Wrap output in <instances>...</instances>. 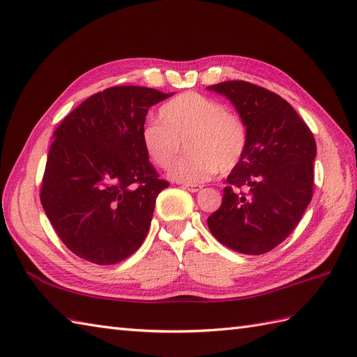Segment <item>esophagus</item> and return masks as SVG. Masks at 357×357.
<instances>
[{
	"instance_id": "34e87169",
	"label": "esophagus",
	"mask_w": 357,
	"mask_h": 357,
	"mask_svg": "<svg viewBox=\"0 0 357 357\" xmlns=\"http://www.w3.org/2000/svg\"><path fill=\"white\" fill-rule=\"evenodd\" d=\"M185 189H188L189 192H198V190H202L203 186L202 185H190V183H185L183 185Z\"/></svg>"
}]
</instances>
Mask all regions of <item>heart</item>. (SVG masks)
<instances>
[{
	"label": "heart",
	"mask_w": 357,
	"mask_h": 357,
	"mask_svg": "<svg viewBox=\"0 0 357 357\" xmlns=\"http://www.w3.org/2000/svg\"><path fill=\"white\" fill-rule=\"evenodd\" d=\"M159 116L160 121L144 126L142 146L155 167L168 169L185 142L188 154L169 172L174 180L203 183L218 171H231L245 153V123L213 98L197 92L181 93L163 104Z\"/></svg>",
	"instance_id": "b5f03b06"
}]
</instances>
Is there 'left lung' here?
<instances>
[{
  "mask_svg": "<svg viewBox=\"0 0 357 357\" xmlns=\"http://www.w3.org/2000/svg\"><path fill=\"white\" fill-rule=\"evenodd\" d=\"M207 89L233 102L248 132L208 230L238 253H268L297 227L314 195L315 137L288 101L257 84L233 80Z\"/></svg>",
  "mask_w": 357,
  "mask_h": 357,
  "instance_id": "8db88e82",
  "label": "left lung"
}]
</instances>
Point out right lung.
I'll return each instance as SVG.
<instances>
[{
	"instance_id": "add662e5",
	"label": "right lung",
	"mask_w": 357,
	"mask_h": 357,
	"mask_svg": "<svg viewBox=\"0 0 357 357\" xmlns=\"http://www.w3.org/2000/svg\"><path fill=\"white\" fill-rule=\"evenodd\" d=\"M171 95L113 86L84 100L56 128L40 203L75 256L113 265L142 245L155 198L169 186L149 160L142 128L149 109Z\"/></svg>"
}]
</instances>
